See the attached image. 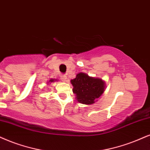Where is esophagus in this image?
Wrapping results in <instances>:
<instances>
[{
	"label": "esophagus",
	"instance_id": "1",
	"mask_svg": "<svg viewBox=\"0 0 150 150\" xmlns=\"http://www.w3.org/2000/svg\"><path fill=\"white\" fill-rule=\"evenodd\" d=\"M60 77H61V80L62 81H66L67 79V77L66 75H62Z\"/></svg>",
	"mask_w": 150,
	"mask_h": 150
}]
</instances>
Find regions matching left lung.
<instances>
[{
  "label": "left lung",
  "instance_id": "obj_1",
  "mask_svg": "<svg viewBox=\"0 0 150 150\" xmlns=\"http://www.w3.org/2000/svg\"><path fill=\"white\" fill-rule=\"evenodd\" d=\"M73 92L76 96V100L83 104H92L104 92L105 83L100 79L90 77L85 73H79L71 80Z\"/></svg>",
  "mask_w": 150,
  "mask_h": 150
}]
</instances>
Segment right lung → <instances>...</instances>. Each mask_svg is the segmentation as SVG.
Listing matches in <instances>:
<instances>
[{"instance_id":"add662e5","label":"right lung","mask_w":150,"mask_h":150,"mask_svg":"<svg viewBox=\"0 0 150 150\" xmlns=\"http://www.w3.org/2000/svg\"><path fill=\"white\" fill-rule=\"evenodd\" d=\"M50 81H51V82H53V81H54V80H52V79H51V80H50Z\"/></svg>"}]
</instances>
